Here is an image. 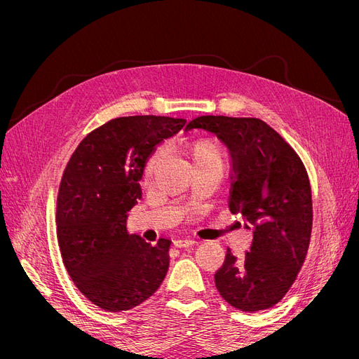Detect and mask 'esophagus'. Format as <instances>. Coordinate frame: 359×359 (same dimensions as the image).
<instances>
[{"label":"esophagus","instance_id":"34e87169","mask_svg":"<svg viewBox=\"0 0 359 359\" xmlns=\"http://www.w3.org/2000/svg\"><path fill=\"white\" fill-rule=\"evenodd\" d=\"M196 243V240H194V238H177L175 241H173V245L175 247H187V245H191V244H194Z\"/></svg>","mask_w":359,"mask_h":359}]
</instances>
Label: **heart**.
<instances>
[{
  "label": "heart",
  "mask_w": 359,
  "mask_h": 359,
  "mask_svg": "<svg viewBox=\"0 0 359 359\" xmlns=\"http://www.w3.org/2000/svg\"><path fill=\"white\" fill-rule=\"evenodd\" d=\"M181 153L190 160L194 169L203 168L214 161H220V156H219V153H217V149L214 148V145L206 142V140H193V142L184 144L181 147ZM154 165H156V156L151 157L147 163L145 170H144L145 178L151 177Z\"/></svg>",
  "instance_id": "b5f03b06"
}]
</instances>
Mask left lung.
<instances>
[{"label": "left lung", "mask_w": 359, "mask_h": 359, "mask_svg": "<svg viewBox=\"0 0 359 359\" xmlns=\"http://www.w3.org/2000/svg\"><path fill=\"white\" fill-rule=\"evenodd\" d=\"M214 133L233 165L229 211L253 231L252 247L235 256L227 247L215 287L232 307L259 311L276 306L307 256L313 226L306 166L286 140L259 118L203 115L186 130Z\"/></svg>", "instance_id": "left-lung-1"}]
</instances>
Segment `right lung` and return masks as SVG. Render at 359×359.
Here are the masks:
<instances>
[{
    "label": "right lung",
    "mask_w": 359,
    "mask_h": 359,
    "mask_svg": "<svg viewBox=\"0 0 359 359\" xmlns=\"http://www.w3.org/2000/svg\"><path fill=\"white\" fill-rule=\"evenodd\" d=\"M186 119L136 115L86 135L62 172L57 232L62 262L82 295L106 311L130 310L160 287L170 240L147 243L126 231L127 211L142 198L139 181L163 140Z\"/></svg>",
    "instance_id": "add662e5"
}]
</instances>
